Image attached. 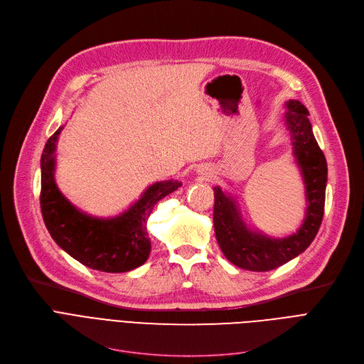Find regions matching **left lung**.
Here are the masks:
<instances>
[{
  "label": "left lung",
  "mask_w": 364,
  "mask_h": 364,
  "mask_svg": "<svg viewBox=\"0 0 364 364\" xmlns=\"http://www.w3.org/2000/svg\"><path fill=\"white\" fill-rule=\"evenodd\" d=\"M284 124L291 134L294 156L305 184L307 211L296 233L273 239L252 232L242 220L237 202L214 187V228L224 257L232 264L250 272H270L298 257L314 240L324 213L328 164L318 147L309 110L298 100L286 103Z\"/></svg>",
  "instance_id": "left-lung-1"
}]
</instances>
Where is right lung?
<instances>
[{"instance_id": "1", "label": "right lung", "mask_w": 364, "mask_h": 364, "mask_svg": "<svg viewBox=\"0 0 364 364\" xmlns=\"http://www.w3.org/2000/svg\"><path fill=\"white\" fill-rule=\"evenodd\" d=\"M63 127L47 140L41 156V213L48 233L72 258L92 270L125 273L143 265L150 254L147 218L162 198L181 183L158 181L125 213L113 218L91 217L76 209L54 180L55 143Z\"/></svg>"}]
</instances>
